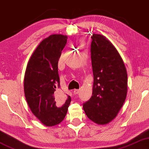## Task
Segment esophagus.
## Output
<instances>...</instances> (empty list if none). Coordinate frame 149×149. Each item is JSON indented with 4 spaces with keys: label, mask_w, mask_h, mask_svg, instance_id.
<instances>
[{
    "label": "esophagus",
    "mask_w": 149,
    "mask_h": 149,
    "mask_svg": "<svg viewBox=\"0 0 149 149\" xmlns=\"http://www.w3.org/2000/svg\"><path fill=\"white\" fill-rule=\"evenodd\" d=\"M79 89H74V91H73V94H75V95H77V94L79 93Z\"/></svg>",
    "instance_id": "esophagus-1"
}]
</instances>
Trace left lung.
<instances>
[{"instance_id": "8db88e82", "label": "left lung", "mask_w": 149, "mask_h": 149, "mask_svg": "<svg viewBox=\"0 0 149 149\" xmlns=\"http://www.w3.org/2000/svg\"><path fill=\"white\" fill-rule=\"evenodd\" d=\"M91 58L93 73L92 96L83 104L86 116L98 125L116 118L127 93V73L115 47L104 36L93 33Z\"/></svg>"}]
</instances>
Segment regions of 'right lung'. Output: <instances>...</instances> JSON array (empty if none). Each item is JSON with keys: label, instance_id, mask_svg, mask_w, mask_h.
Wrapping results in <instances>:
<instances>
[{"label": "right lung", "instance_id": "right-lung-1", "mask_svg": "<svg viewBox=\"0 0 149 149\" xmlns=\"http://www.w3.org/2000/svg\"><path fill=\"white\" fill-rule=\"evenodd\" d=\"M67 40V36L61 34L44 39L33 53L25 71L26 100L33 115L48 127L61 123L70 104L69 95H56V89L61 86L58 61Z\"/></svg>", "mask_w": 149, "mask_h": 149}]
</instances>
